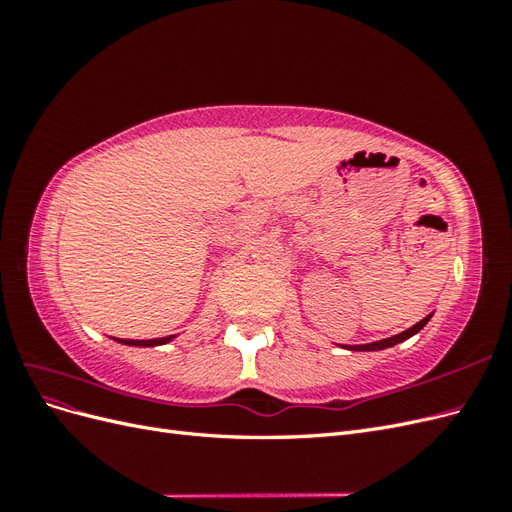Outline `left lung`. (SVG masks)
<instances>
[{
	"label": "left lung",
	"mask_w": 512,
	"mask_h": 512,
	"mask_svg": "<svg viewBox=\"0 0 512 512\" xmlns=\"http://www.w3.org/2000/svg\"><path fill=\"white\" fill-rule=\"evenodd\" d=\"M429 318H431V314H429V316H425L421 322H416L414 327L406 329L404 333L393 335V337H386V339H380V342H371V344H363V346H344V348H346V350H361V352H371V350H384V348H391V346H395V344H399V342H406L408 337L416 335V333L421 331V329L425 327V324L429 322Z\"/></svg>",
	"instance_id": "left-lung-1"
}]
</instances>
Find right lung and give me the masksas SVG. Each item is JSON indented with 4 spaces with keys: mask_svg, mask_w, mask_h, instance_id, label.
Here are the masks:
<instances>
[{
    "mask_svg": "<svg viewBox=\"0 0 512 512\" xmlns=\"http://www.w3.org/2000/svg\"><path fill=\"white\" fill-rule=\"evenodd\" d=\"M175 335H168V337H158V339H117L119 344H126V346H162V344H168L170 339H173Z\"/></svg>",
    "mask_w": 512,
    "mask_h": 512,
    "instance_id": "right-lung-1",
    "label": "right lung"
}]
</instances>
